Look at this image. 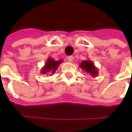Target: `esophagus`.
I'll use <instances>...</instances> for the list:
<instances>
[{"label":"esophagus","instance_id":"1","mask_svg":"<svg viewBox=\"0 0 132 132\" xmlns=\"http://www.w3.org/2000/svg\"><path fill=\"white\" fill-rule=\"evenodd\" d=\"M73 56H69L68 57H67V59H68V61H69V62H72L73 61Z\"/></svg>","mask_w":132,"mask_h":132}]
</instances>
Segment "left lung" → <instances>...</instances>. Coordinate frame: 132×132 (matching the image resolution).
I'll use <instances>...</instances> for the list:
<instances>
[{"instance_id": "obj_1", "label": "left lung", "mask_w": 132, "mask_h": 132, "mask_svg": "<svg viewBox=\"0 0 132 132\" xmlns=\"http://www.w3.org/2000/svg\"><path fill=\"white\" fill-rule=\"evenodd\" d=\"M80 68L84 69L87 73H88L93 76H96L97 73V69H95L94 64L92 63L90 61H83L82 63H80Z\"/></svg>"}]
</instances>
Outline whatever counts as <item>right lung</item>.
Returning a JSON list of instances; mask_svg holds the SVG:
<instances>
[{
    "label": "right lung",
    "instance_id": "1",
    "mask_svg": "<svg viewBox=\"0 0 132 132\" xmlns=\"http://www.w3.org/2000/svg\"><path fill=\"white\" fill-rule=\"evenodd\" d=\"M61 63V61H56L53 60L52 59H49L46 61L45 66L43 68V70L42 71V73H46L48 72L54 73V71L57 69L59 65Z\"/></svg>",
    "mask_w": 132,
    "mask_h": 132
}]
</instances>
